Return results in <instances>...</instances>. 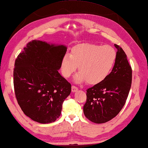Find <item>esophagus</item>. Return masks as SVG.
<instances>
[{
  "mask_svg": "<svg viewBox=\"0 0 148 148\" xmlns=\"http://www.w3.org/2000/svg\"><path fill=\"white\" fill-rule=\"evenodd\" d=\"M77 90H78V88L77 87L73 86V85L71 87V91L73 92H77Z\"/></svg>",
  "mask_w": 148,
  "mask_h": 148,
  "instance_id": "34e87169",
  "label": "esophagus"
}]
</instances>
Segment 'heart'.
I'll return each instance as SVG.
<instances>
[{
  "instance_id": "heart-1",
  "label": "heart",
  "mask_w": 148,
  "mask_h": 148,
  "mask_svg": "<svg viewBox=\"0 0 148 148\" xmlns=\"http://www.w3.org/2000/svg\"><path fill=\"white\" fill-rule=\"evenodd\" d=\"M116 52L108 45L92 44L77 45L66 54L61 60V71L66 78L70 77L78 67L79 73L74 77L77 84L87 81L96 85L106 78L112 70L116 60Z\"/></svg>"
}]
</instances>
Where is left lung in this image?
I'll return each mask as SVG.
<instances>
[{
	"label": "left lung",
	"instance_id": "obj_1",
	"mask_svg": "<svg viewBox=\"0 0 148 148\" xmlns=\"http://www.w3.org/2000/svg\"><path fill=\"white\" fill-rule=\"evenodd\" d=\"M116 60L109 75L99 84L87 90L84 113L88 120L103 123L115 117L122 109L132 84V68L127 55L119 45Z\"/></svg>",
	"mask_w": 148,
	"mask_h": 148
}]
</instances>
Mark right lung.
<instances>
[{"mask_svg": "<svg viewBox=\"0 0 148 148\" xmlns=\"http://www.w3.org/2000/svg\"><path fill=\"white\" fill-rule=\"evenodd\" d=\"M66 51L64 45L34 40L16 60L13 76L16 99L23 113L35 121H55L71 93V84L58 72Z\"/></svg>", "mask_w": 148, "mask_h": 148, "instance_id": "obj_1", "label": "right lung"}]
</instances>
